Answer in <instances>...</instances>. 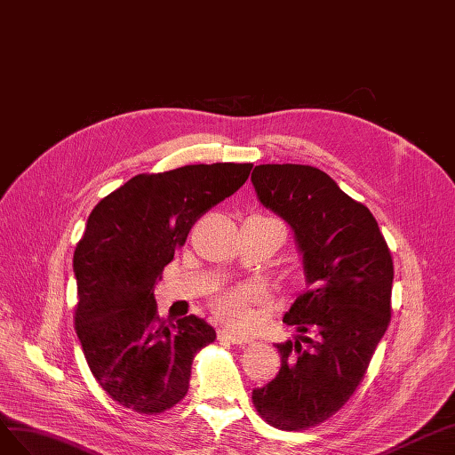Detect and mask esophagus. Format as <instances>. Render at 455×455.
<instances>
[{
    "mask_svg": "<svg viewBox=\"0 0 455 455\" xmlns=\"http://www.w3.org/2000/svg\"><path fill=\"white\" fill-rule=\"evenodd\" d=\"M219 337H220V339H227L232 345H245V343L251 341V337L236 333V331H232V330H220Z\"/></svg>",
    "mask_w": 455,
    "mask_h": 455,
    "instance_id": "1",
    "label": "esophagus"
}]
</instances>
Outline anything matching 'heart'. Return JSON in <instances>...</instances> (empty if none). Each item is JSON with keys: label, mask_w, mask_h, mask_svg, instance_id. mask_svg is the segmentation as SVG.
I'll return each mask as SVG.
<instances>
[{"label": "heart", "mask_w": 455, "mask_h": 455, "mask_svg": "<svg viewBox=\"0 0 455 455\" xmlns=\"http://www.w3.org/2000/svg\"><path fill=\"white\" fill-rule=\"evenodd\" d=\"M263 299V291L255 288V285H235V288H227L212 297V310L213 315L220 320H225L230 326L245 328L250 326L251 316V305Z\"/></svg>", "instance_id": "1"}]
</instances>
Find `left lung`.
<instances>
[{
    "mask_svg": "<svg viewBox=\"0 0 455 455\" xmlns=\"http://www.w3.org/2000/svg\"><path fill=\"white\" fill-rule=\"evenodd\" d=\"M259 200L295 232L310 290L283 322L295 341L276 345L282 368L255 388L257 413L275 429L307 431L355 395L391 322L395 267L378 220L313 165H257Z\"/></svg>",
    "mask_w": 455,
    "mask_h": 455,
    "instance_id": "left-lung-1",
    "label": "left lung"
}]
</instances>
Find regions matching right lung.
<instances>
[{"label": "right lung", "mask_w": 455, "mask_h": 455, "mask_svg": "<svg viewBox=\"0 0 455 455\" xmlns=\"http://www.w3.org/2000/svg\"><path fill=\"white\" fill-rule=\"evenodd\" d=\"M253 164H198L140 173L91 212L74 251V326L91 373L120 406L172 410L190 387L192 360L217 339L198 316L165 322L154 285L194 223L232 196Z\"/></svg>", "instance_id": "right-lung-1"}]
</instances>
